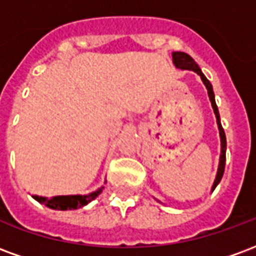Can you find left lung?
Returning a JSON list of instances; mask_svg holds the SVG:
<instances>
[{
  "label": "left lung",
  "mask_w": 256,
  "mask_h": 256,
  "mask_svg": "<svg viewBox=\"0 0 256 256\" xmlns=\"http://www.w3.org/2000/svg\"><path fill=\"white\" fill-rule=\"evenodd\" d=\"M172 63L177 68H181V70H192L196 74L200 75V78L203 80V84H206V88L208 90V97L210 101H211V106L214 108L215 116H216V123H218V128H220V167H218V172H216V178H215L214 185H212V190L216 188V185L220 184V181L222 180V176H224V172H225V162H226V137L225 132L222 128V124H220V112H218V106L215 104V97L214 92H212V86L210 84V80L202 72V70L198 67L196 62L193 60L188 53L184 52H174L172 53Z\"/></svg>",
  "instance_id": "left-lung-1"
}]
</instances>
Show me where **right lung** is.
<instances>
[{
	"mask_svg": "<svg viewBox=\"0 0 256 256\" xmlns=\"http://www.w3.org/2000/svg\"><path fill=\"white\" fill-rule=\"evenodd\" d=\"M102 188L97 189L96 192L89 193L86 196H56V198H41V196H32L36 198V202L40 203H44L45 206H48L49 208L53 210H75V208H80L84 207L88 203H90L92 200H94L98 194L101 193Z\"/></svg>",
	"mask_w": 256,
	"mask_h": 256,
	"instance_id": "obj_1",
	"label": "right lung"
}]
</instances>
